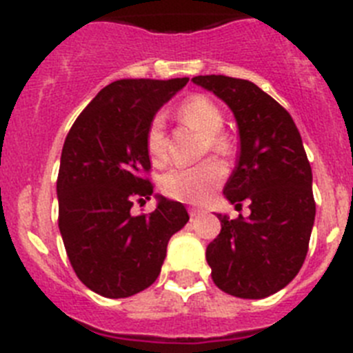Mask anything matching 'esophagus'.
I'll return each mask as SVG.
<instances>
[{"label": "esophagus", "mask_w": 353, "mask_h": 353, "mask_svg": "<svg viewBox=\"0 0 353 353\" xmlns=\"http://www.w3.org/2000/svg\"><path fill=\"white\" fill-rule=\"evenodd\" d=\"M201 214H203V210H199V208H189V215L191 217H199Z\"/></svg>", "instance_id": "obj_1"}]
</instances>
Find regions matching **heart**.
Here are the masks:
<instances>
[{
	"mask_svg": "<svg viewBox=\"0 0 353 353\" xmlns=\"http://www.w3.org/2000/svg\"><path fill=\"white\" fill-rule=\"evenodd\" d=\"M179 117L207 136L205 150L224 154L226 139L221 136L224 118L221 109L205 95H191L179 105ZM146 150L154 164L168 161L166 125L161 114L154 117L146 130ZM224 179L223 168L215 161H205L189 168H174L162 176V191L168 198L183 203H205Z\"/></svg>",
	"mask_w": 353,
	"mask_h": 353,
	"instance_id": "b5f03b06",
	"label": "heart"
}]
</instances>
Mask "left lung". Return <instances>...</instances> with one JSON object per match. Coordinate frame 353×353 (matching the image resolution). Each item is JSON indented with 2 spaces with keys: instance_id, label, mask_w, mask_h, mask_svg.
I'll list each match as a JSON object with an SVG mask.
<instances>
[{
  "instance_id": "obj_1",
  "label": "left lung",
  "mask_w": 353,
  "mask_h": 353,
  "mask_svg": "<svg viewBox=\"0 0 353 353\" xmlns=\"http://www.w3.org/2000/svg\"><path fill=\"white\" fill-rule=\"evenodd\" d=\"M192 81L235 114L240 154L223 192L236 208L242 201L251 208L248 219L217 215L221 233L207 248L212 279L233 297H269L301 270L316 214L301 132L288 111L251 81L214 74Z\"/></svg>"
}]
</instances>
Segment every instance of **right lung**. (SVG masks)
I'll list each match as a JSON object with an SVG mask.
<instances>
[{
	"mask_svg": "<svg viewBox=\"0 0 353 353\" xmlns=\"http://www.w3.org/2000/svg\"><path fill=\"white\" fill-rule=\"evenodd\" d=\"M187 77L120 79L83 109L65 138L58 171V226L72 269L108 299L143 292L161 274L171 235L189 221L179 201L157 196L150 214L134 215L154 192L146 130Z\"/></svg>",
	"mask_w": 353,
	"mask_h": 353,
	"instance_id": "obj_1",
	"label": "right lung"
}]
</instances>
